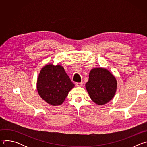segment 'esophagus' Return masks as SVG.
<instances>
[{
  "instance_id": "esophagus-1",
  "label": "esophagus",
  "mask_w": 147,
  "mask_h": 147,
  "mask_svg": "<svg viewBox=\"0 0 147 147\" xmlns=\"http://www.w3.org/2000/svg\"><path fill=\"white\" fill-rule=\"evenodd\" d=\"M76 86L77 87H82V82H77V83H76Z\"/></svg>"
}]
</instances>
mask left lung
Segmentation results:
<instances>
[{
    "instance_id": "1",
    "label": "left lung",
    "mask_w": 147,
    "mask_h": 147,
    "mask_svg": "<svg viewBox=\"0 0 147 147\" xmlns=\"http://www.w3.org/2000/svg\"><path fill=\"white\" fill-rule=\"evenodd\" d=\"M86 87L92 100L98 105H103L113 98L117 90V81L108 69L94 68L90 72Z\"/></svg>"
}]
</instances>
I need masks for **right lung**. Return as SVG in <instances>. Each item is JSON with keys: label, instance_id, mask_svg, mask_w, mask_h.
I'll use <instances>...</instances> for the list:
<instances>
[{"label": "right lung", "instance_id": "1", "mask_svg": "<svg viewBox=\"0 0 147 147\" xmlns=\"http://www.w3.org/2000/svg\"><path fill=\"white\" fill-rule=\"evenodd\" d=\"M74 84L66 74L63 67L47 64L41 69L36 82L40 98L52 106L60 105Z\"/></svg>", "mask_w": 147, "mask_h": 147}]
</instances>
